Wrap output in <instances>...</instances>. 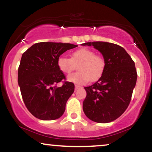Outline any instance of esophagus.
I'll return each mask as SVG.
<instances>
[{
  "mask_svg": "<svg viewBox=\"0 0 152 152\" xmlns=\"http://www.w3.org/2000/svg\"><path fill=\"white\" fill-rule=\"evenodd\" d=\"M75 90H78L79 88H82V86H80V85H77V84H75Z\"/></svg>",
  "mask_w": 152,
  "mask_h": 152,
  "instance_id": "obj_1",
  "label": "esophagus"
}]
</instances>
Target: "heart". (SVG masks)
Returning a JSON list of instances; mask_svg holds the SVG:
<instances>
[{
    "label": "heart",
    "mask_w": 152,
    "mask_h": 152,
    "mask_svg": "<svg viewBox=\"0 0 152 152\" xmlns=\"http://www.w3.org/2000/svg\"><path fill=\"white\" fill-rule=\"evenodd\" d=\"M79 72L68 77L70 82L79 84H84L88 81L100 78L105 68V60L94 51L88 48H80L70 54V58L64 55L57 59V66L64 74H70L73 71L75 65H77Z\"/></svg>",
    "instance_id": "1"
}]
</instances>
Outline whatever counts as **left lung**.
<instances>
[{"label": "left lung", "instance_id": "left-lung-1", "mask_svg": "<svg viewBox=\"0 0 152 152\" xmlns=\"http://www.w3.org/2000/svg\"><path fill=\"white\" fill-rule=\"evenodd\" d=\"M103 56L105 68L96 83L84 87L86 96L83 110L88 119L109 123L119 118L129 107L137 74L135 63L119 45L105 42H86Z\"/></svg>", "mask_w": 152, "mask_h": 152}]
</instances>
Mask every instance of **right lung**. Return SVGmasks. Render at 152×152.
<instances>
[{
    "label": "right lung",
    "instance_id": "add662e5",
    "mask_svg": "<svg viewBox=\"0 0 152 152\" xmlns=\"http://www.w3.org/2000/svg\"><path fill=\"white\" fill-rule=\"evenodd\" d=\"M76 47L69 43L43 42L35 43L23 53L18 83L26 107L35 117L54 120L64 113L75 84L66 81L64 73L57 66V59ZM61 81L63 84L58 88L57 84Z\"/></svg>",
    "mask_w": 152,
    "mask_h": 152
}]
</instances>
